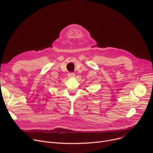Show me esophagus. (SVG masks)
Listing matches in <instances>:
<instances>
[{
  "label": "esophagus",
  "instance_id": "obj_1",
  "mask_svg": "<svg viewBox=\"0 0 153 153\" xmlns=\"http://www.w3.org/2000/svg\"><path fill=\"white\" fill-rule=\"evenodd\" d=\"M68 76L69 78H72V77H75V74H74V73H72H72H69Z\"/></svg>",
  "mask_w": 153,
  "mask_h": 153
}]
</instances>
